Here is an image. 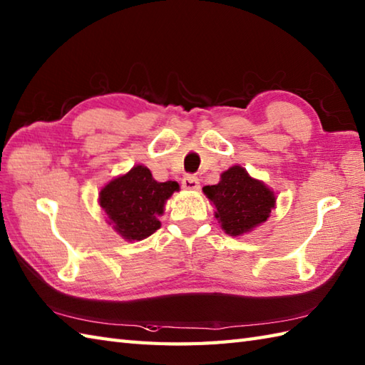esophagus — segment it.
<instances>
[{
	"mask_svg": "<svg viewBox=\"0 0 365 365\" xmlns=\"http://www.w3.org/2000/svg\"><path fill=\"white\" fill-rule=\"evenodd\" d=\"M182 187L187 188V190H197L199 188V178L196 175H185L182 178Z\"/></svg>",
	"mask_w": 365,
	"mask_h": 365,
	"instance_id": "esophagus-1",
	"label": "esophagus"
}]
</instances>
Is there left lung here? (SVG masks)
<instances>
[{
    "instance_id": "obj_1",
    "label": "left lung",
    "mask_w": 365,
    "mask_h": 365,
    "mask_svg": "<svg viewBox=\"0 0 365 365\" xmlns=\"http://www.w3.org/2000/svg\"><path fill=\"white\" fill-rule=\"evenodd\" d=\"M207 197L216 207L215 216L226 234L237 237L259 226L274 208L276 197L262 182L255 180L242 166H232L221 174V182L204 187Z\"/></svg>"
}]
</instances>
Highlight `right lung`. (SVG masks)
Returning <instances> with one entry per match:
<instances>
[{"instance_id":"add662e5","label":"right lung","mask_w":365,"mask_h":365,"mask_svg":"<svg viewBox=\"0 0 365 365\" xmlns=\"http://www.w3.org/2000/svg\"><path fill=\"white\" fill-rule=\"evenodd\" d=\"M177 190V182H157L149 169L139 165L100 191V207L123 238L144 240L160 229L158 216Z\"/></svg>"}]
</instances>
